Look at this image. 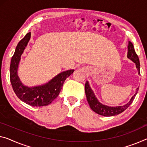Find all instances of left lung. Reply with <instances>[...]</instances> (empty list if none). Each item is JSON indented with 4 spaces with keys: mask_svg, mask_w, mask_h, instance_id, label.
Listing matches in <instances>:
<instances>
[{
    "mask_svg": "<svg viewBox=\"0 0 147 147\" xmlns=\"http://www.w3.org/2000/svg\"><path fill=\"white\" fill-rule=\"evenodd\" d=\"M127 57L129 59L132 60L133 62L135 63L137 71H138V74L140 75V62L139 57L136 53H135L134 45H133L132 42L130 41H129L127 46ZM138 90L139 88H137L136 89V92H135L134 95L131 97V98L130 99L129 102L125 104V105L118 106V107H109V106L102 105V103L99 102L98 100L96 97L95 94H94V92L92 91L91 87H90L89 81H87L85 85V94H86L87 102L89 103L90 107H91V109L93 110L94 112H96V114L104 116H116V115L123 112L124 110L127 109V108L129 107L131 104L133 102L137 92H138Z\"/></svg>",
    "mask_w": 147,
    "mask_h": 147,
    "instance_id": "obj_1",
    "label": "left lung"
}]
</instances>
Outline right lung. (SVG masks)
<instances>
[{
  "instance_id": "1",
  "label": "right lung",
  "mask_w": 147,
  "mask_h": 147,
  "mask_svg": "<svg viewBox=\"0 0 147 147\" xmlns=\"http://www.w3.org/2000/svg\"><path fill=\"white\" fill-rule=\"evenodd\" d=\"M30 38L31 32H29L20 40L16 48L10 62V82L13 91L22 101L32 107H44L51 104L58 96L65 80L73 74L74 69L60 72L43 85L34 87L24 85L18 75V70L21 56Z\"/></svg>"
}]
</instances>
